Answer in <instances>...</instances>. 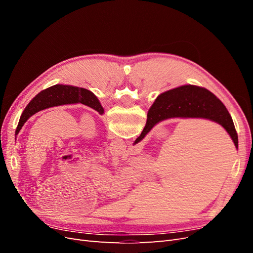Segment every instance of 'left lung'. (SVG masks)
<instances>
[{
	"label": "left lung",
	"instance_id": "left-lung-1",
	"mask_svg": "<svg viewBox=\"0 0 253 253\" xmlns=\"http://www.w3.org/2000/svg\"><path fill=\"white\" fill-rule=\"evenodd\" d=\"M76 103H81L89 106L90 109L97 111L100 115H103L104 113L100 101L98 100V98L90 90L73 85L56 84V85L40 91L27 104L24 112L22 113L20 117L18 126L16 128V137L25 122L36 113L53 108V106Z\"/></svg>",
	"mask_w": 253,
	"mask_h": 253
}]
</instances>
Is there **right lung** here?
Returning a JSON list of instances; mask_svg holds the SVG:
<instances>
[{
	"mask_svg": "<svg viewBox=\"0 0 253 253\" xmlns=\"http://www.w3.org/2000/svg\"><path fill=\"white\" fill-rule=\"evenodd\" d=\"M171 118H202L216 122L226 129L235 148L239 149L237 133L224 103L210 90L191 84L167 90L155 99L148 111L143 131L134 144L141 141L159 122Z\"/></svg>",
	"mask_w": 253,
	"mask_h": 253,
	"instance_id": "add662e5",
	"label": "right lung"
}]
</instances>
